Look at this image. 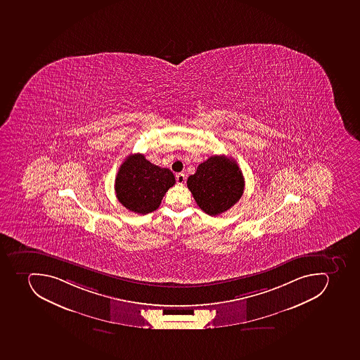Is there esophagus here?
<instances>
[{
	"label": "esophagus",
	"instance_id": "1",
	"mask_svg": "<svg viewBox=\"0 0 360 360\" xmlns=\"http://www.w3.org/2000/svg\"><path fill=\"white\" fill-rule=\"evenodd\" d=\"M176 181H177V184L179 185L184 184L185 181H186V177H185L184 174H176Z\"/></svg>",
	"mask_w": 360,
	"mask_h": 360
}]
</instances>
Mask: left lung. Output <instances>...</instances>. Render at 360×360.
Here are the masks:
<instances>
[{"label":"left lung","instance_id":"obj_1","mask_svg":"<svg viewBox=\"0 0 360 360\" xmlns=\"http://www.w3.org/2000/svg\"><path fill=\"white\" fill-rule=\"evenodd\" d=\"M242 170L233 159L212 155L187 179V187L201 210L219 216L236 205L244 193Z\"/></svg>","mask_w":360,"mask_h":360}]
</instances>
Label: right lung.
Returning a JSON list of instances; mask_svg holds the SVG:
<instances>
[{"label": "right lung", "mask_w": 360, "mask_h": 360, "mask_svg": "<svg viewBox=\"0 0 360 360\" xmlns=\"http://www.w3.org/2000/svg\"><path fill=\"white\" fill-rule=\"evenodd\" d=\"M175 183V176L168 168L155 166L141 153H134L118 169L116 198L127 210L147 214L158 209L165 194Z\"/></svg>", "instance_id": "add662e5"}]
</instances>
